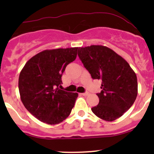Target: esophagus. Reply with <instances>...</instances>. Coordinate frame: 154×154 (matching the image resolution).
Returning <instances> with one entry per match:
<instances>
[{"label":"esophagus","instance_id":"esophagus-1","mask_svg":"<svg viewBox=\"0 0 154 154\" xmlns=\"http://www.w3.org/2000/svg\"><path fill=\"white\" fill-rule=\"evenodd\" d=\"M81 95H83V96H86V95H88V92H85V93H81Z\"/></svg>","mask_w":154,"mask_h":154}]
</instances>
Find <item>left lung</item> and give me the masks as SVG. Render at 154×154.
I'll return each mask as SVG.
<instances>
[{
  "label": "left lung",
  "mask_w": 154,
  "mask_h": 154,
  "mask_svg": "<svg viewBox=\"0 0 154 154\" xmlns=\"http://www.w3.org/2000/svg\"><path fill=\"white\" fill-rule=\"evenodd\" d=\"M79 58L93 79L102 81L99 103L91 108L95 116L112 122L126 112L138 94L137 77L127 61L110 48L91 45L78 49Z\"/></svg>",
  "instance_id": "8db88e82"
}]
</instances>
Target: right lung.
Masks as SVG:
<instances>
[{
	"mask_svg": "<svg viewBox=\"0 0 154 154\" xmlns=\"http://www.w3.org/2000/svg\"><path fill=\"white\" fill-rule=\"evenodd\" d=\"M78 48L45 50L24 65L18 78L21 102L34 116L48 125H57L71 113L77 92L60 89L66 66L77 57Z\"/></svg>",
	"mask_w": 154,
	"mask_h": 154,
	"instance_id": "obj_1",
	"label": "right lung"
}]
</instances>
